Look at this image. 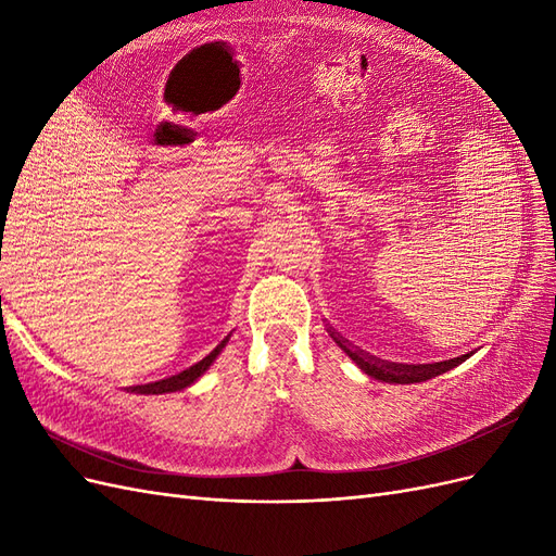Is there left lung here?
<instances>
[{
    "instance_id": "1",
    "label": "left lung",
    "mask_w": 556,
    "mask_h": 556,
    "mask_svg": "<svg viewBox=\"0 0 556 556\" xmlns=\"http://www.w3.org/2000/svg\"><path fill=\"white\" fill-rule=\"evenodd\" d=\"M331 339L339 343L345 352L348 357L355 362L362 371L366 376H371L376 380H382V382H396V384H410V382H425L429 378H435L441 376L445 371H450V368H454L457 364H462L468 355L464 357H454V359H447V362H435V364H390V362H380L371 355H364L362 350H352L350 345H345V341H341L339 336H336L331 331Z\"/></svg>"
}]
</instances>
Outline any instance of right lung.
Listing matches in <instances>:
<instances>
[{
    "mask_svg": "<svg viewBox=\"0 0 556 556\" xmlns=\"http://www.w3.org/2000/svg\"><path fill=\"white\" fill-rule=\"evenodd\" d=\"M225 343H227V339L217 345L211 355H206L204 359L201 362H197L194 366H190V368H185V371H180V374H176V376H172V378H164V380H157V382H148V384H137L134 387V392H139V394H164V392H178V390H185V387H190L201 374L206 371V368L215 362V357L220 355V350L225 348Z\"/></svg>",
    "mask_w": 556,
    "mask_h": 556,
    "instance_id": "1",
    "label": "right lung"
}]
</instances>
